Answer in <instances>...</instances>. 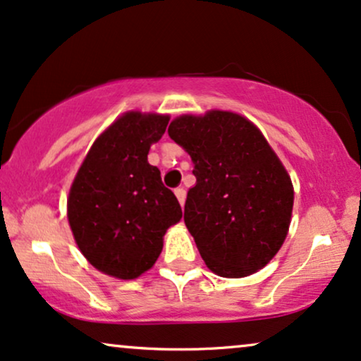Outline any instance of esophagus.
I'll use <instances>...</instances> for the list:
<instances>
[{"label": "esophagus", "instance_id": "34e87169", "mask_svg": "<svg viewBox=\"0 0 361 361\" xmlns=\"http://www.w3.org/2000/svg\"><path fill=\"white\" fill-rule=\"evenodd\" d=\"M173 192H176L177 199H179L180 206H184V202H185V189L184 188H177L176 190H173Z\"/></svg>", "mask_w": 361, "mask_h": 361}]
</instances>
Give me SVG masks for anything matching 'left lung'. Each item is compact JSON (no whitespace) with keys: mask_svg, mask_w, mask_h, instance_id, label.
<instances>
[{"mask_svg":"<svg viewBox=\"0 0 361 361\" xmlns=\"http://www.w3.org/2000/svg\"><path fill=\"white\" fill-rule=\"evenodd\" d=\"M167 132L194 162L184 222L207 268L222 278L264 268L286 238L295 194L259 128L212 110L172 120Z\"/></svg>","mask_w":361,"mask_h":361,"instance_id":"8db88e82","label":"left lung"}]
</instances>
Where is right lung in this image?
<instances>
[{
	"mask_svg": "<svg viewBox=\"0 0 361 361\" xmlns=\"http://www.w3.org/2000/svg\"><path fill=\"white\" fill-rule=\"evenodd\" d=\"M167 115L128 112L102 133L75 177L68 221L80 251L102 273L133 279L154 266L182 209L147 162Z\"/></svg>",
	"mask_w": 361,
	"mask_h": 361,
	"instance_id": "right-lung-1",
	"label": "right lung"
}]
</instances>
